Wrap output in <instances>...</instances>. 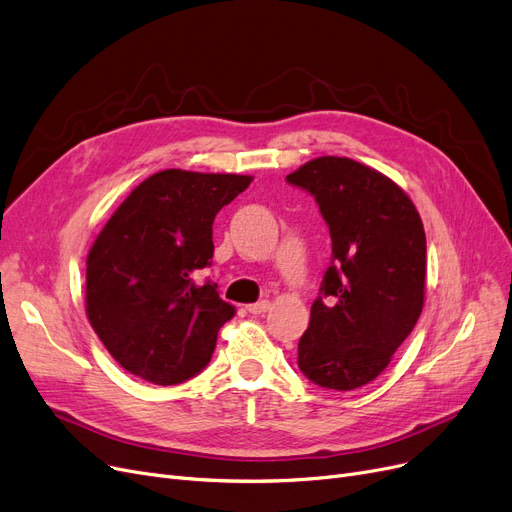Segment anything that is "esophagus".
Listing matches in <instances>:
<instances>
[{
  "label": "esophagus",
  "mask_w": 512,
  "mask_h": 512,
  "mask_svg": "<svg viewBox=\"0 0 512 512\" xmlns=\"http://www.w3.org/2000/svg\"><path fill=\"white\" fill-rule=\"evenodd\" d=\"M270 301H257V303H251V305H247V311L249 314H253V316H259V314H265V311L270 309Z\"/></svg>",
  "instance_id": "esophagus-1"
}]
</instances>
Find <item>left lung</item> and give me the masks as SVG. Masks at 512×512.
I'll list each match as a JSON object with an SVG mask.
<instances>
[{"label":"left lung","instance_id":"1","mask_svg":"<svg viewBox=\"0 0 512 512\" xmlns=\"http://www.w3.org/2000/svg\"><path fill=\"white\" fill-rule=\"evenodd\" d=\"M286 182L316 198L332 240L299 370L324 389H358L389 366L425 305V228L402 188L347 157L309 161Z\"/></svg>","mask_w":512,"mask_h":512}]
</instances>
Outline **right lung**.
Wrapping results in <instances>:
<instances>
[{"label":"right lung","instance_id":"obj_1","mask_svg":"<svg viewBox=\"0 0 512 512\" xmlns=\"http://www.w3.org/2000/svg\"><path fill=\"white\" fill-rule=\"evenodd\" d=\"M251 175L165 169L119 205L87 255L85 311L110 355L154 385L201 372L234 307L217 284H196L211 265L213 219L249 188Z\"/></svg>","mask_w":512,"mask_h":512}]
</instances>
